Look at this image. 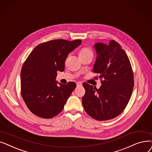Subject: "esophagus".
I'll list each match as a JSON object with an SVG mask.
<instances>
[{
	"label": "esophagus",
	"mask_w": 152,
	"mask_h": 152,
	"mask_svg": "<svg viewBox=\"0 0 152 152\" xmlns=\"http://www.w3.org/2000/svg\"><path fill=\"white\" fill-rule=\"evenodd\" d=\"M82 83L81 82H77V86H82Z\"/></svg>",
	"instance_id": "obj_1"
}]
</instances>
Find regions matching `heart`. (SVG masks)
I'll return each instance as SVG.
<instances>
[{
  "label": "heart",
  "mask_w": 152,
  "mask_h": 152,
  "mask_svg": "<svg viewBox=\"0 0 152 152\" xmlns=\"http://www.w3.org/2000/svg\"><path fill=\"white\" fill-rule=\"evenodd\" d=\"M88 55H93V52L90 48H84L82 49L80 53H79V56L80 57Z\"/></svg>",
  "instance_id": "obj_1"
}]
</instances>
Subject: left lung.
<instances>
[{"mask_svg":"<svg viewBox=\"0 0 152 152\" xmlns=\"http://www.w3.org/2000/svg\"><path fill=\"white\" fill-rule=\"evenodd\" d=\"M94 48L97 56L93 72L104 80L99 89L83 84L82 104L93 119L110 120L119 115L129 103L134 85L133 72L126 53L117 42H96Z\"/></svg>","mask_w":152,"mask_h":152,"instance_id":"8db88e82","label":"left lung"}]
</instances>
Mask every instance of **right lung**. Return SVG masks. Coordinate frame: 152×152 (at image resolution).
<instances>
[{
    "label": "right lung",
    "mask_w": 152,
    "mask_h": 152,
    "mask_svg": "<svg viewBox=\"0 0 152 152\" xmlns=\"http://www.w3.org/2000/svg\"><path fill=\"white\" fill-rule=\"evenodd\" d=\"M81 44L79 39H55L38 45L28 56L21 70V95L34 115L49 119L62 111L76 84L59 83L57 72L64 70L67 56Z\"/></svg>",
    "instance_id": "add662e5"
}]
</instances>
